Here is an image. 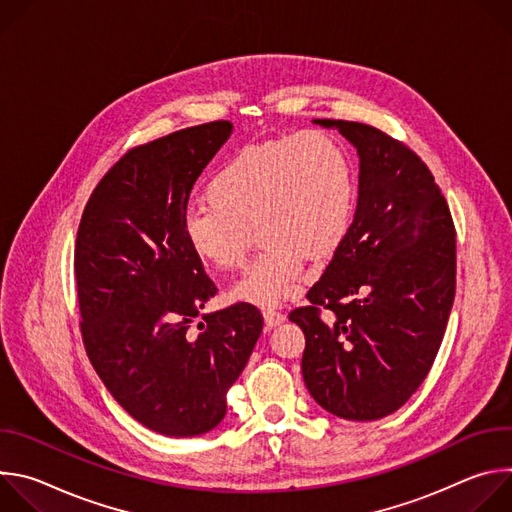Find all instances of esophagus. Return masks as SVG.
<instances>
[{"label":"esophagus","instance_id":"34e87169","mask_svg":"<svg viewBox=\"0 0 512 512\" xmlns=\"http://www.w3.org/2000/svg\"><path fill=\"white\" fill-rule=\"evenodd\" d=\"M263 318H265L267 326H271V328H275V326H279V324L285 322V314L279 312V310H273V308L265 310V312H263Z\"/></svg>","mask_w":512,"mask_h":512}]
</instances>
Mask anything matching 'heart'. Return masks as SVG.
Segmentation results:
<instances>
[{
    "instance_id": "obj_1",
    "label": "heart",
    "mask_w": 512,
    "mask_h": 512,
    "mask_svg": "<svg viewBox=\"0 0 512 512\" xmlns=\"http://www.w3.org/2000/svg\"><path fill=\"white\" fill-rule=\"evenodd\" d=\"M204 198L208 206L182 221L188 249L216 271H233L243 265L255 229L263 251L231 298L271 308L300 294L306 257L320 261L344 241L354 174L334 137L306 131L237 152L212 174Z\"/></svg>"
}]
</instances>
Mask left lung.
I'll use <instances>...</instances> for the list:
<instances>
[{
    "label": "left lung",
    "instance_id": "obj_1",
    "mask_svg": "<svg viewBox=\"0 0 512 512\" xmlns=\"http://www.w3.org/2000/svg\"><path fill=\"white\" fill-rule=\"evenodd\" d=\"M314 123L356 148L358 200L308 291L310 306L289 320L306 334L302 375L314 401L336 417L373 421L419 389L440 350L456 294V231L446 198L407 145L356 121Z\"/></svg>",
    "mask_w": 512,
    "mask_h": 512
}]
</instances>
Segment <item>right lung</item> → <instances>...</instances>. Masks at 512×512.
<instances>
[{"label":"right lung","mask_w":512,"mask_h":512,"mask_svg":"<svg viewBox=\"0 0 512 512\" xmlns=\"http://www.w3.org/2000/svg\"><path fill=\"white\" fill-rule=\"evenodd\" d=\"M233 123L188 127L127 152L93 190L77 233L75 275L89 360L141 425L194 437L227 415V391L263 330L251 304L202 314L216 294L188 249L190 190Z\"/></svg>","instance_id":"right-lung-1"}]
</instances>
